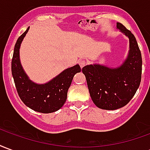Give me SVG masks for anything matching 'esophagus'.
<instances>
[{
  "label": "esophagus",
  "mask_w": 150,
  "mask_h": 150,
  "mask_svg": "<svg viewBox=\"0 0 150 150\" xmlns=\"http://www.w3.org/2000/svg\"><path fill=\"white\" fill-rule=\"evenodd\" d=\"M79 66H80V67L83 68L85 65H86V61L85 60H79Z\"/></svg>",
  "instance_id": "esophagus-1"
}]
</instances>
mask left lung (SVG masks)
<instances>
[{"instance_id": "obj_1", "label": "left lung", "mask_w": 150, "mask_h": 150, "mask_svg": "<svg viewBox=\"0 0 150 150\" xmlns=\"http://www.w3.org/2000/svg\"><path fill=\"white\" fill-rule=\"evenodd\" d=\"M116 29L129 40V54L122 64L109 67L94 63L82 69L93 103L105 110L125 106L135 95L142 79V54L136 38L121 23H116Z\"/></svg>"}]
</instances>
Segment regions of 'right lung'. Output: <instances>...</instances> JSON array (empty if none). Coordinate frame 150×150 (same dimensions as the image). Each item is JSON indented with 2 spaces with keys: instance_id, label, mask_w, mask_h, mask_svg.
Returning a JSON list of instances; mask_svg holds the SVG:
<instances>
[{
  "instance_id": "right-lung-1",
  "label": "right lung",
  "mask_w": 150,
  "mask_h": 150,
  "mask_svg": "<svg viewBox=\"0 0 150 150\" xmlns=\"http://www.w3.org/2000/svg\"><path fill=\"white\" fill-rule=\"evenodd\" d=\"M30 27L17 40L13 50L11 70L16 89L22 102L31 109L42 113L56 112L63 106L74 75L81 71L79 64L62 71L46 83L30 79L20 61V47Z\"/></svg>"
}]
</instances>
